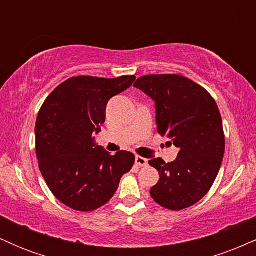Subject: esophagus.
Returning a JSON list of instances; mask_svg holds the SVG:
<instances>
[{
  "mask_svg": "<svg viewBox=\"0 0 256 256\" xmlns=\"http://www.w3.org/2000/svg\"><path fill=\"white\" fill-rule=\"evenodd\" d=\"M136 165L140 166V167H144V166L148 165V160H146V158L136 156Z\"/></svg>",
  "mask_w": 256,
  "mask_h": 256,
  "instance_id": "1",
  "label": "esophagus"
}]
</instances>
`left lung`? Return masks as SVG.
<instances>
[{"instance_id":"8db88e82","label":"left lung","mask_w":256,"mask_h":256,"mask_svg":"<svg viewBox=\"0 0 256 256\" xmlns=\"http://www.w3.org/2000/svg\"><path fill=\"white\" fill-rule=\"evenodd\" d=\"M134 86L154 100L158 132L179 148L173 162L160 158L149 161L160 174L152 198L171 210L190 207L210 192L224 158L218 106L207 90L183 76H143Z\"/></svg>"}]
</instances>
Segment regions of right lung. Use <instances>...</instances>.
I'll list each match as a JSON object with an SVG mask.
<instances>
[{
	"label": "right lung",
	"instance_id": "right-lung-1",
	"mask_svg": "<svg viewBox=\"0 0 256 256\" xmlns=\"http://www.w3.org/2000/svg\"><path fill=\"white\" fill-rule=\"evenodd\" d=\"M134 79L72 77L58 85L40 110L34 131L40 170L50 192L67 207L79 212L102 207L134 166L132 152L112 155L96 144L92 134L101 131L108 101Z\"/></svg>",
	"mask_w": 256,
	"mask_h": 256
}]
</instances>
